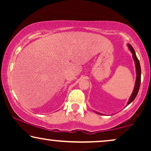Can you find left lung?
<instances>
[{
    "label": "left lung",
    "mask_w": 151,
    "mask_h": 151,
    "mask_svg": "<svg viewBox=\"0 0 151 151\" xmlns=\"http://www.w3.org/2000/svg\"><path fill=\"white\" fill-rule=\"evenodd\" d=\"M129 46V48L130 49V51H131V53H133V57L134 59V61H135V67H136V73H137V77H136V81H135V87H134V90L133 93H132L131 98H130L129 102H128L127 105H129V104L133 102V101L135 100V98L137 96V95L138 93V91H139V86H140V83H141V67H140V64H139V61L138 58L136 56L135 52L134 51V49L133 48V47L131 46V45H128ZM98 113V114L100 115V113Z\"/></svg>",
    "instance_id": "left-lung-1"
}]
</instances>
